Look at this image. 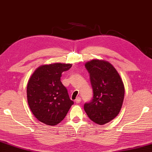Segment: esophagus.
<instances>
[{
  "instance_id": "esophagus-1",
  "label": "esophagus",
  "mask_w": 152,
  "mask_h": 152,
  "mask_svg": "<svg viewBox=\"0 0 152 152\" xmlns=\"http://www.w3.org/2000/svg\"><path fill=\"white\" fill-rule=\"evenodd\" d=\"M81 100V99L80 97H77V98H76V99H75V103H76V104H79V103H80Z\"/></svg>"
}]
</instances>
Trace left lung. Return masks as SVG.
I'll return each instance as SVG.
<instances>
[{
	"instance_id": "1",
	"label": "left lung",
	"mask_w": 152,
	"mask_h": 152,
	"mask_svg": "<svg viewBox=\"0 0 152 152\" xmlns=\"http://www.w3.org/2000/svg\"><path fill=\"white\" fill-rule=\"evenodd\" d=\"M94 96L84 104L88 117L98 125H104L120 113L125 96L123 82L116 69L103 60L94 59L86 63Z\"/></svg>"
}]
</instances>
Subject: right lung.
<instances>
[{
    "mask_svg": "<svg viewBox=\"0 0 152 152\" xmlns=\"http://www.w3.org/2000/svg\"><path fill=\"white\" fill-rule=\"evenodd\" d=\"M71 64L54 63L37 68L27 86V102L39 121L47 125H56L63 120L74 102L61 81L63 72Z\"/></svg>",
    "mask_w": 152,
    "mask_h": 152,
    "instance_id": "add662e5",
    "label": "right lung"
}]
</instances>
